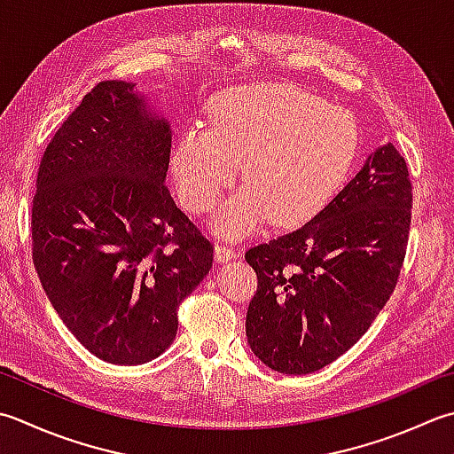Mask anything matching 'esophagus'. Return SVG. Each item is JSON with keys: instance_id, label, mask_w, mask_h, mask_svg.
Returning <instances> with one entry per match:
<instances>
[{"instance_id": "34e87169", "label": "esophagus", "mask_w": 454, "mask_h": 454, "mask_svg": "<svg viewBox=\"0 0 454 454\" xmlns=\"http://www.w3.org/2000/svg\"><path fill=\"white\" fill-rule=\"evenodd\" d=\"M236 255H238V252L234 250V247L224 246V244H216L215 246V257H216L218 263H224V262L234 260Z\"/></svg>"}]
</instances>
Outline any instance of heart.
<instances>
[{
	"mask_svg": "<svg viewBox=\"0 0 454 454\" xmlns=\"http://www.w3.org/2000/svg\"><path fill=\"white\" fill-rule=\"evenodd\" d=\"M210 123H189L171 153L176 192L192 212L212 208L242 163L246 184L220 204L210 226L239 238L271 216L278 226L313 218L340 189L358 155L348 110L283 84L236 88L212 104Z\"/></svg>",
	"mask_w": 454,
	"mask_h": 454,
	"instance_id": "b5f03b06",
	"label": "heart"
}]
</instances>
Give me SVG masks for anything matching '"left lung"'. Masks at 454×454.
<instances>
[{
    "mask_svg": "<svg viewBox=\"0 0 454 454\" xmlns=\"http://www.w3.org/2000/svg\"><path fill=\"white\" fill-rule=\"evenodd\" d=\"M411 202L405 159L384 144L307 224L246 252V336L265 366L310 374L362 339L402 271Z\"/></svg>",
    "mask_w": 454,
    "mask_h": 454,
    "instance_id": "8db88e82",
    "label": "left lung"
}]
</instances>
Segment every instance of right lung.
Returning a JSON list of instances; mask_svg holds the SVG:
<instances>
[{
	"label": "right lung",
	"instance_id": "add662e5",
	"mask_svg": "<svg viewBox=\"0 0 454 454\" xmlns=\"http://www.w3.org/2000/svg\"><path fill=\"white\" fill-rule=\"evenodd\" d=\"M171 123L136 82L106 80L41 159L33 263L62 323L118 366L173 344L176 310L212 268V244L165 186Z\"/></svg>",
	"mask_w": 454,
	"mask_h": 454
}]
</instances>
